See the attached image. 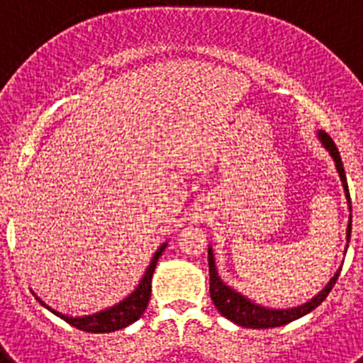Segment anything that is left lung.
I'll use <instances>...</instances> for the list:
<instances>
[{
  "label": "left lung",
  "mask_w": 363,
  "mask_h": 363,
  "mask_svg": "<svg viewBox=\"0 0 363 363\" xmlns=\"http://www.w3.org/2000/svg\"><path fill=\"white\" fill-rule=\"evenodd\" d=\"M318 140L322 142V145L329 150L331 158L335 160V167L338 171L340 182H342V187L345 191V198H347L349 211H351V196H349V187H347V178H345L344 171V163H342V158H340V152L336 149L335 142L331 140V136L323 130H318ZM347 243L351 240V214H349V223H347ZM347 252V251H345ZM340 271L335 272V277L327 281V285L320 291L314 298H311L309 301L301 303V306L296 307H287V309H271V307H264L259 303H255L252 300H249L247 296H243L242 293L234 291L233 287L221 280L220 274H218L216 262H214V252L213 247L209 245V277H211V300L214 301L216 309L220 311L221 316H225L227 320L234 322L236 325L249 327V329H269V327H280L285 325V323L294 322V320L301 318L309 314L311 311L316 309V307L322 303L327 298V294L331 293V289L335 287L336 280L340 277Z\"/></svg>",
  "instance_id": "obj_1"
}]
</instances>
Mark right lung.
I'll return each mask as SVG.
<instances>
[{
    "label": "right lung",
    "mask_w": 363,
    "mask_h": 363,
    "mask_svg": "<svg viewBox=\"0 0 363 363\" xmlns=\"http://www.w3.org/2000/svg\"><path fill=\"white\" fill-rule=\"evenodd\" d=\"M167 242L160 245V249L154 252L152 259H150L149 267H147L145 274L143 278L140 280L136 289L129 294L127 298L116 303V306L107 307V309L99 311V313L94 314H85V316H69V314H62L54 311L52 307H49L45 301H41L40 298L36 296V300L40 301L41 306L47 307L50 313H54L56 316H60L62 320H65L67 323H70L72 327L79 329V331H85V333H112V331H118V329H123V327L130 325V323L136 322L147 309V303L150 300V289H152V274H154V269H156V264H158L160 256L162 252L165 251Z\"/></svg>",
    "instance_id": "obj_1"
}]
</instances>
